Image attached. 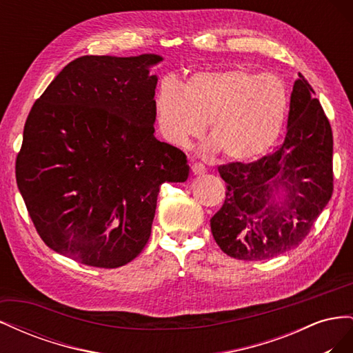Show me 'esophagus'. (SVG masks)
I'll list each match as a JSON object with an SVG mask.
<instances>
[{"label": "esophagus", "mask_w": 353, "mask_h": 353, "mask_svg": "<svg viewBox=\"0 0 353 353\" xmlns=\"http://www.w3.org/2000/svg\"><path fill=\"white\" fill-rule=\"evenodd\" d=\"M191 172H193L194 175H203L206 172V168L201 163H193L191 165Z\"/></svg>", "instance_id": "34e87169"}]
</instances>
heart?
Wrapping results in <instances>:
<instances>
[{
  "mask_svg": "<svg viewBox=\"0 0 353 353\" xmlns=\"http://www.w3.org/2000/svg\"><path fill=\"white\" fill-rule=\"evenodd\" d=\"M290 95L274 73L248 68L197 72L184 82L166 81L156 94L160 132L169 143L188 145L209 122L210 153L232 162H252L280 140Z\"/></svg>",
  "mask_w": 353,
  "mask_h": 353,
  "instance_id": "1",
  "label": "heart"
}]
</instances>
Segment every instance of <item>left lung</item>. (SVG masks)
<instances>
[{
  "label": "left lung",
  "mask_w": 353,
  "mask_h": 353,
  "mask_svg": "<svg viewBox=\"0 0 353 353\" xmlns=\"http://www.w3.org/2000/svg\"><path fill=\"white\" fill-rule=\"evenodd\" d=\"M314 94L299 73L284 143L256 162L218 166L227 191L210 230L231 258L265 261L297 248L331 199L333 132Z\"/></svg>",
  "instance_id": "obj_1"
}]
</instances>
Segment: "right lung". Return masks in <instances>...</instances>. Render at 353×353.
I'll return each mask as SVG.
<instances>
[{
  "instance_id": "1",
  "label": "right lung",
  "mask_w": 353,
  "mask_h": 353,
  "mask_svg": "<svg viewBox=\"0 0 353 353\" xmlns=\"http://www.w3.org/2000/svg\"><path fill=\"white\" fill-rule=\"evenodd\" d=\"M156 54L82 56L29 112L16 181L50 249L119 268L150 239L160 185L184 183L187 156L154 137Z\"/></svg>"
}]
</instances>
